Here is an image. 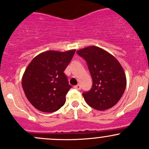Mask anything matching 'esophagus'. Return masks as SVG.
I'll return each instance as SVG.
<instances>
[{
	"instance_id": "esophagus-1",
	"label": "esophagus",
	"mask_w": 149,
	"mask_h": 149,
	"mask_svg": "<svg viewBox=\"0 0 149 149\" xmlns=\"http://www.w3.org/2000/svg\"><path fill=\"white\" fill-rule=\"evenodd\" d=\"M74 88H76V89L77 90H81V86L79 85V84H78V85L76 86H74Z\"/></svg>"
}]
</instances>
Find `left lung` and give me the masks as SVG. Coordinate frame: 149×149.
I'll use <instances>...</instances> for the list:
<instances>
[{
  "mask_svg": "<svg viewBox=\"0 0 149 149\" xmlns=\"http://www.w3.org/2000/svg\"><path fill=\"white\" fill-rule=\"evenodd\" d=\"M76 52L86 62L93 81L91 89L82 94L86 102L102 111L115 106L126 87L125 74L118 60L96 46L88 47Z\"/></svg>",
  "mask_w": 149,
  "mask_h": 149,
  "instance_id": "left-lung-1",
  "label": "left lung"
}]
</instances>
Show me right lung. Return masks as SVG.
<instances>
[{
	"label": "right lung",
	"mask_w": 149,
	"mask_h": 149,
	"mask_svg": "<svg viewBox=\"0 0 149 149\" xmlns=\"http://www.w3.org/2000/svg\"><path fill=\"white\" fill-rule=\"evenodd\" d=\"M76 50L47 51L36 56L25 70L22 87L26 98L38 110L53 112L62 107L71 88L64 70Z\"/></svg>",
	"instance_id": "right-lung-1"
}]
</instances>
